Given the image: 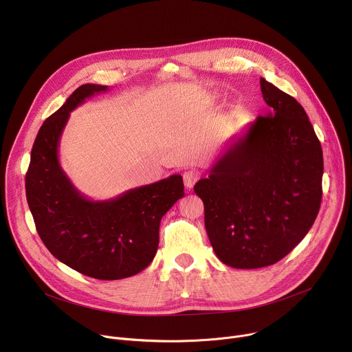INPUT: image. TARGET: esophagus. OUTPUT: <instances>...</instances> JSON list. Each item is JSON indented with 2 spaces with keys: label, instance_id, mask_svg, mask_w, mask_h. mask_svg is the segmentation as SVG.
<instances>
[{
  "label": "esophagus",
  "instance_id": "esophagus-1",
  "mask_svg": "<svg viewBox=\"0 0 352 352\" xmlns=\"http://www.w3.org/2000/svg\"><path fill=\"white\" fill-rule=\"evenodd\" d=\"M182 178H184L185 188H186V189H192L193 185L196 184V181L199 179V174H197V171H195V170H188V171L184 173Z\"/></svg>",
  "mask_w": 352,
  "mask_h": 352
}]
</instances>
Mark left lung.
I'll use <instances>...</instances> for the list:
<instances>
[{"label":"left lung","mask_w":352,"mask_h":352,"mask_svg":"<svg viewBox=\"0 0 352 352\" xmlns=\"http://www.w3.org/2000/svg\"><path fill=\"white\" fill-rule=\"evenodd\" d=\"M261 89L270 111L234 138L193 188L214 254L235 269L281 261L322 202V146L304 107L263 78Z\"/></svg>","instance_id":"obj_1"}]
</instances>
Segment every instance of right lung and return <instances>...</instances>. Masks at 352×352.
<instances>
[{
  "label": "right lung",
  "instance_id": "1",
  "mask_svg": "<svg viewBox=\"0 0 352 352\" xmlns=\"http://www.w3.org/2000/svg\"><path fill=\"white\" fill-rule=\"evenodd\" d=\"M107 86H79L41 125L26 173V199L36 230L54 258L97 278L135 276L152 263L159 248L162 217L184 196L182 177L94 202L69 181L58 162V144L69 113Z\"/></svg>",
  "mask_w": 352,
  "mask_h": 352
}]
</instances>
